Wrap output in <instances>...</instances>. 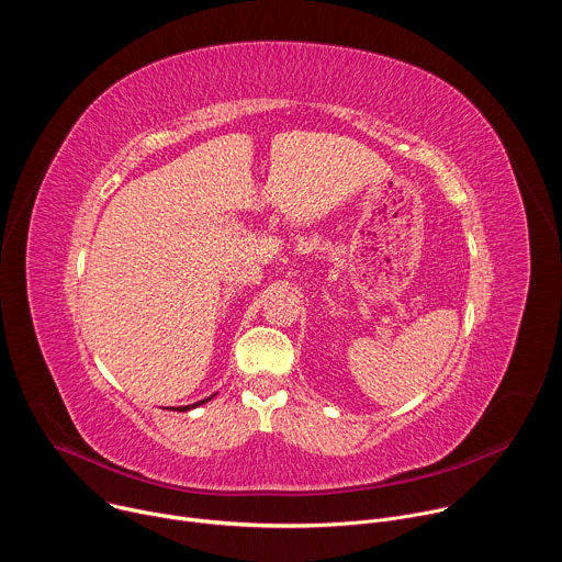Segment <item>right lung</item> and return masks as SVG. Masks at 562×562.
Masks as SVG:
<instances>
[{
  "label": "right lung",
  "mask_w": 562,
  "mask_h": 562,
  "mask_svg": "<svg viewBox=\"0 0 562 562\" xmlns=\"http://www.w3.org/2000/svg\"><path fill=\"white\" fill-rule=\"evenodd\" d=\"M215 395V393H213ZM213 395H209V397H204V400H200V403H193V405H187V407H178V412H191V409H195V407H200V405H204V403H209V400L213 397ZM167 409H173V407H167Z\"/></svg>",
  "instance_id": "add662e5"
}]
</instances>
